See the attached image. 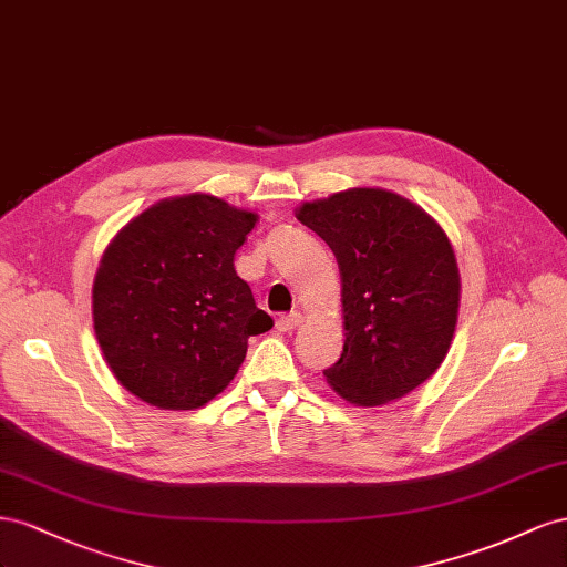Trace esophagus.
I'll return each mask as SVG.
<instances>
[{
	"label": "esophagus",
	"mask_w": 567,
	"mask_h": 567,
	"mask_svg": "<svg viewBox=\"0 0 567 567\" xmlns=\"http://www.w3.org/2000/svg\"><path fill=\"white\" fill-rule=\"evenodd\" d=\"M301 313L299 311H295V313H287V316H280L278 318V322H275V328H278L280 332H292L299 322H301Z\"/></svg>",
	"instance_id": "1"
}]
</instances>
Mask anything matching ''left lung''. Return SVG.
<instances>
[{
  "instance_id": "left-lung-1",
  "label": "left lung",
  "mask_w": 567,
  "mask_h": 567,
  "mask_svg": "<svg viewBox=\"0 0 567 567\" xmlns=\"http://www.w3.org/2000/svg\"><path fill=\"white\" fill-rule=\"evenodd\" d=\"M297 218L328 241L342 272L344 351L322 375L359 406L413 392L442 365L461 278L449 237L423 208L355 187L303 204Z\"/></svg>"
}]
</instances>
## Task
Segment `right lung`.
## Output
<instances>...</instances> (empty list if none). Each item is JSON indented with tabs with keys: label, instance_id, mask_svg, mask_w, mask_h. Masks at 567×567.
I'll return each instance as SVG.
<instances>
[{
	"label": "right lung",
	"instance_id": "1",
	"mask_svg": "<svg viewBox=\"0 0 567 567\" xmlns=\"http://www.w3.org/2000/svg\"><path fill=\"white\" fill-rule=\"evenodd\" d=\"M256 214L212 194L142 212L113 237L92 287L94 332L111 373L156 409L192 411L220 394L272 318L235 272Z\"/></svg>",
	"mask_w": 567,
	"mask_h": 567
}]
</instances>
